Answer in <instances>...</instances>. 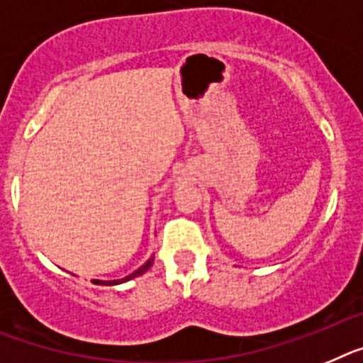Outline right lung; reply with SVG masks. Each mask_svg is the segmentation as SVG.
<instances>
[{
	"instance_id": "obj_1",
	"label": "right lung",
	"mask_w": 363,
	"mask_h": 363,
	"mask_svg": "<svg viewBox=\"0 0 363 363\" xmlns=\"http://www.w3.org/2000/svg\"><path fill=\"white\" fill-rule=\"evenodd\" d=\"M153 257H155V256H151L150 259H147L146 263H144L143 267H140V269H137V270H135V272L129 274V276L122 277V279H111V281H102V279H93V283H96V285H107V286H111V285H121V283L129 281V279H133V277L143 276L144 272H147V270H150L151 264H153Z\"/></svg>"
}]
</instances>
